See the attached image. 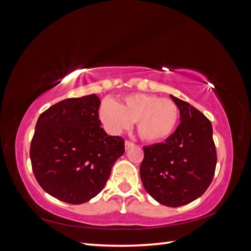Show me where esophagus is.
<instances>
[{
  "mask_svg": "<svg viewBox=\"0 0 251 251\" xmlns=\"http://www.w3.org/2000/svg\"><path fill=\"white\" fill-rule=\"evenodd\" d=\"M133 145H135V144H133V143L130 142V141H125V149H126V150H128L129 148H132Z\"/></svg>",
  "mask_w": 251,
  "mask_h": 251,
  "instance_id": "obj_1",
  "label": "esophagus"
}]
</instances>
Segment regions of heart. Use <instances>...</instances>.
<instances>
[{
	"label": "heart",
	"instance_id": "obj_1",
	"mask_svg": "<svg viewBox=\"0 0 251 251\" xmlns=\"http://www.w3.org/2000/svg\"><path fill=\"white\" fill-rule=\"evenodd\" d=\"M99 114L110 131L120 132L136 122L140 137L148 142H158L173 132L178 108L171 99L135 93L124 96L120 103L103 101Z\"/></svg>",
	"mask_w": 251,
	"mask_h": 251
}]
</instances>
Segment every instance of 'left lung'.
<instances>
[{
    "label": "left lung",
    "instance_id": "left-lung-1",
    "mask_svg": "<svg viewBox=\"0 0 251 251\" xmlns=\"http://www.w3.org/2000/svg\"><path fill=\"white\" fill-rule=\"evenodd\" d=\"M170 96L179 110L180 123L164 143L143 148L140 176L157 202L177 207L204 194L214 177L217 155L209 120L190 103Z\"/></svg>",
    "mask_w": 251,
    "mask_h": 251
}]
</instances>
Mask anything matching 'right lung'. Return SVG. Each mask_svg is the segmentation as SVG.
Masks as SVG:
<instances>
[{
  "label": "right lung",
  "instance_id": "obj_1",
  "mask_svg": "<svg viewBox=\"0 0 251 251\" xmlns=\"http://www.w3.org/2000/svg\"><path fill=\"white\" fill-rule=\"evenodd\" d=\"M97 95L67 98L39 115L31 142L34 176L47 194L82 204L106 185L125 141L101 128Z\"/></svg>",
  "mask_w": 251,
  "mask_h": 251
}]
</instances>
